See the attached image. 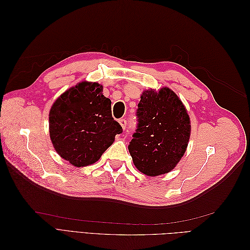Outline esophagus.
Segmentation results:
<instances>
[{
    "instance_id": "obj_1",
    "label": "esophagus",
    "mask_w": 250,
    "mask_h": 250,
    "mask_svg": "<svg viewBox=\"0 0 250 250\" xmlns=\"http://www.w3.org/2000/svg\"><path fill=\"white\" fill-rule=\"evenodd\" d=\"M119 123H120L121 126H122L123 129H126V127H127V121H126L125 119H120V120H119Z\"/></svg>"
}]
</instances>
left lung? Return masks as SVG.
<instances>
[{"label": "left lung", "instance_id": "left-lung-1", "mask_svg": "<svg viewBox=\"0 0 250 250\" xmlns=\"http://www.w3.org/2000/svg\"><path fill=\"white\" fill-rule=\"evenodd\" d=\"M137 119L128 145L134 166L148 176L170 172L184 156L191 134L185 105L169 87L147 89L138 104Z\"/></svg>", "mask_w": 250, "mask_h": 250}]
</instances>
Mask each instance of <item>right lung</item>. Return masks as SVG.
Listing matches in <instances>:
<instances>
[{
	"label": "right lung",
	"instance_id": "right-lung-1",
	"mask_svg": "<svg viewBox=\"0 0 250 250\" xmlns=\"http://www.w3.org/2000/svg\"><path fill=\"white\" fill-rule=\"evenodd\" d=\"M103 86L83 81L64 92L49 113L50 138L56 152L75 167L96 163L122 133L111 116V101Z\"/></svg>",
	"mask_w": 250,
	"mask_h": 250
}]
</instances>
